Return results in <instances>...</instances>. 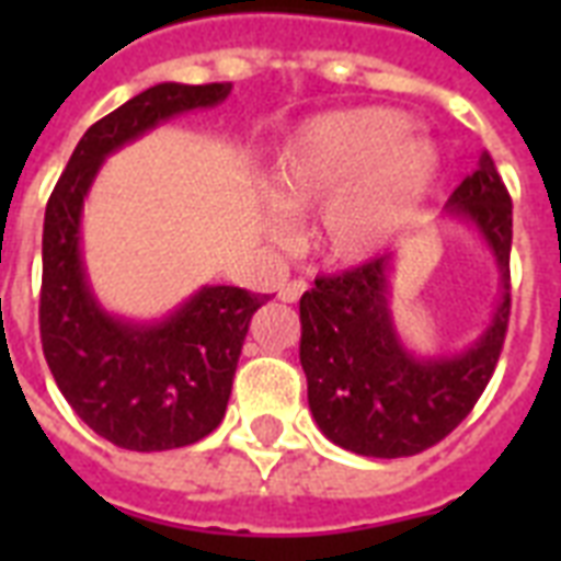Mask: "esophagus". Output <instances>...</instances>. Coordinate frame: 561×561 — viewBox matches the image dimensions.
<instances>
[{
  "label": "esophagus",
  "instance_id": "1",
  "mask_svg": "<svg viewBox=\"0 0 561 561\" xmlns=\"http://www.w3.org/2000/svg\"><path fill=\"white\" fill-rule=\"evenodd\" d=\"M306 290H308V285L302 279L285 282V285L279 288V299H282V302H297V299L302 297Z\"/></svg>",
  "mask_w": 561,
  "mask_h": 561
}]
</instances>
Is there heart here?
Masks as SVG:
<instances>
[{
    "label": "heart",
    "mask_w": 561,
    "mask_h": 561,
    "mask_svg": "<svg viewBox=\"0 0 561 561\" xmlns=\"http://www.w3.org/2000/svg\"><path fill=\"white\" fill-rule=\"evenodd\" d=\"M443 157L396 107L329 110L308 118L276 153L264 227L276 238L288 218L317 211L314 244L334 264L381 255L434 194Z\"/></svg>",
    "instance_id": "1"
}]
</instances>
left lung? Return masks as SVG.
Listing matches in <instances>:
<instances>
[{
  "label": "left lung",
  "instance_id": "left-lung-1",
  "mask_svg": "<svg viewBox=\"0 0 561 561\" xmlns=\"http://www.w3.org/2000/svg\"><path fill=\"white\" fill-rule=\"evenodd\" d=\"M486 244L501 282L483 332L460 352L419 355L401 341L390 311L396 255L341 276H320L299 299V364L308 408L325 439L360 457H410L469 416L501 358L510 323L513 201L489 153L445 203Z\"/></svg>",
  "mask_w": 561,
  "mask_h": 561
}]
</instances>
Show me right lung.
<instances>
[{
  "instance_id": "right-lung-1",
  "label": "right lung",
  "mask_w": 561,
  "mask_h": 561,
  "mask_svg": "<svg viewBox=\"0 0 561 561\" xmlns=\"http://www.w3.org/2000/svg\"><path fill=\"white\" fill-rule=\"evenodd\" d=\"M232 83H157L87 130L48 197L39 337L72 410L127 451L183 448L220 425L250 317L267 294L203 285L160 320L101 306L81 247L83 203L110 153L162 122L218 107Z\"/></svg>"
}]
</instances>
